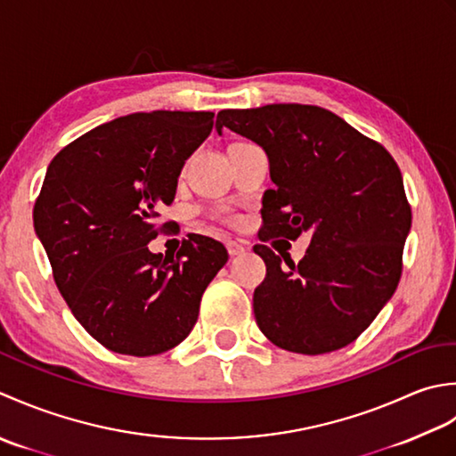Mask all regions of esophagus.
Wrapping results in <instances>:
<instances>
[{"instance_id": "1", "label": "esophagus", "mask_w": 456, "mask_h": 456, "mask_svg": "<svg viewBox=\"0 0 456 456\" xmlns=\"http://www.w3.org/2000/svg\"><path fill=\"white\" fill-rule=\"evenodd\" d=\"M226 248H228V254H230L232 257L246 254V246H244V244H240V241H234V240H230L228 244H226Z\"/></svg>"}]
</instances>
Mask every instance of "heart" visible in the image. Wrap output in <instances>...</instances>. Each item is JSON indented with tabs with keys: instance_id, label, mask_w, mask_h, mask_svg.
<instances>
[{
	"instance_id": "heart-1",
	"label": "heart",
	"mask_w": 456,
	"mask_h": 456,
	"mask_svg": "<svg viewBox=\"0 0 456 456\" xmlns=\"http://www.w3.org/2000/svg\"><path fill=\"white\" fill-rule=\"evenodd\" d=\"M215 216L216 218H220V220H226V222H234V215H232L230 210H226V208H220V210H216L215 212Z\"/></svg>"
}]
</instances>
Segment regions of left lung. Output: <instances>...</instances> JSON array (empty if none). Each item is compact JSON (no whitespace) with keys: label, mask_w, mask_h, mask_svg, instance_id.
Masks as SVG:
<instances>
[{"label":"left lung","mask_w":456,"mask_h":456,"mask_svg":"<svg viewBox=\"0 0 456 456\" xmlns=\"http://www.w3.org/2000/svg\"><path fill=\"white\" fill-rule=\"evenodd\" d=\"M262 145L273 191L259 240L311 232L299 264L257 244L267 273L254 291L259 330L283 350L324 354L348 346L392 299L411 228L403 176L382 143L332 111L306 104L222 110L216 129Z\"/></svg>","instance_id":"8db88e82"}]
</instances>
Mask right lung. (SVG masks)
Segmentation results:
<instances>
[{
  "label": "right lung",
  "instance_id": "1",
  "mask_svg": "<svg viewBox=\"0 0 456 456\" xmlns=\"http://www.w3.org/2000/svg\"><path fill=\"white\" fill-rule=\"evenodd\" d=\"M215 111H137L54 155L33 224L74 317L111 352L155 356L189 337L208 283L228 262L220 241L191 234L176 257L151 254L167 228L183 163L207 139Z\"/></svg>",
  "mask_w": 456,
  "mask_h": 456
}]
</instances>
